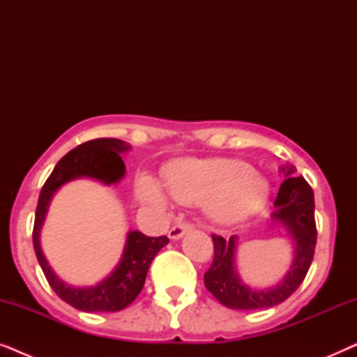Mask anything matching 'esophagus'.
<instances>
[{
  "instance_id": "1",
  "label": "esophagus",
  "mask_w": 357,
  "mask_h": 357,
  "mask_svg": "<svg viewBox=\"0 0 357 357\" xmlns=\"http://www.w3.org/2000/svg\"><path fill=\"white\" fill-rule=\"evenodd\" d=\"M192 229H193V226H192V224H188V222L175 224V226L169 231V238H170V241H178V238H182L185 234L192 231Z\"/></svg>"
}]
</instances>
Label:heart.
<instances>
[{"instance_id":"heart-1","label":"heart","mask_w":357,"mask_h":357,"mask_svg":"<svg viewBox=\"0 0 357 357\" xmlns=\"http://www.w3.org/2000/svg\"><path fill=\"white\" fill-rule=\"evenodd\" d=\"M165 185L175 202L203 204L213 222L231 226L257 213L270 197V183L258 170L238 159H187L169 169ZM144 203L167 208L169 199L154 178L136 183Z\"/></svg>"}]
</instances>
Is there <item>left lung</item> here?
<instances>
[{"instance_id": "obj_1", "label": "left lung", "mask_w": 357, "mask_h": 357, "mask_svg": "<svg viewBox=\"0 0 357 357\" xmlns=\"http://www.w3.org/2000/svg\"><path fill=\"white\" fill-rule=\"evenodd\" d=\"M280 170L286 178L278 192L270 221L273 226H281L291 237L294 247L291 266L275 286H250L242 281L236 268L238 237L232 236L226 241L224 237L213 236L214 260L204 273V286L229 309H270L281 304L301 286L310 268L317 243L314 192L304 177H294V165L286 164Z\"/></svg>"}]
</instances>
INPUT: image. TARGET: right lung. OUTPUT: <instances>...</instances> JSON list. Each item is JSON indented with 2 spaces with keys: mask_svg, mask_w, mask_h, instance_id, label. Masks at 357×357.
Returning a JSON list of instances; mask_svg holds the SVG:
<instances>
[{
  "mask_svg": "<svg viewBox=\"0 0 357 357\" xmlns=\"http://www.w3.org/2000/svg\"><path fill=\"white\" fill-rule=\"evenodd\" d=\"M130 149L131 146L128 143L115 138H99L79 144L60 159L38 197L32 232L33 250L52 289L60 299L77 310L119 312L128 307L143 289L151 261L160 248L169 243V238L165 236L148 237L139 231H128L120 261L109 276L94 286L68 284L60 280L43 255L40 247L42 226L58 190L77 178H91L107 187L119 183L126 174L121 154L128 153Z\"/></svg>",
  "mask_w": 357,
  "mask_h": 357,
  "instance_id": "right-lung-1",
  "label": "right lung"
}]
</instances>
